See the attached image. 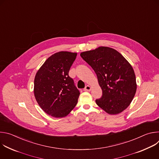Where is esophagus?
Returning <instances> with one entry per match:
<instances>
[{
  "label": "esophagus",
  "instance_id": "esophagus-1",
  "mask_svg": "<svg viewBox=\"0 0 159 159\" xmlns=\"http://www.w3.org/2000/svg\"><path fill=\"white\" fill-rule=\"evenodd\" d=\"M84 90H85V91H90V90H91V87L89 86V85H87V86L84 88Z\"/></svg>",
  "mask_w": 159,
  "mask_h": 159
}]
</instances>
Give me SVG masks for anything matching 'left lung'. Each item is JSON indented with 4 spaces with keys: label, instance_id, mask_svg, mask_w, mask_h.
Wrapping results in <instances>:
<instances>
[{
    "label": "left lung",
    "instance_id": "1",
    "mask_svg": "<svg viewBox=\"0 0 159 159\" xmlns=\"http://www.w3.org/2000/svg\"><path fill=\"white\" fill-rule=\"evenodd\" d=\"M80 56L96 72L102 90L96 104L109 115H117L126 109L137 87L130 63L118 51L106 47L82 52Z\"/></svg>",
    "mask_w": 159,
    "mask_h": 159
}]
</instances>
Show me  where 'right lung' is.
Returning a JSON list of instances; mask_svg holds the SVG:
<instances>
[{
    "mask_svg": "<svg viewBox=\"0 0 159 159\" xmlns=\"http://www.w3.org/2000/svg\"><path fill=\"white\" fill-rule=\"evenodd\" d=\"M77 53L59 52L50 56L36 74L34 94L40 107L55 118L66 116L80 95L69 70Z\"/></svg>",
    "mask_w": 159,
    "mask_h": 159,
    "instance_id": "1",
    "label": "right lung"
}]
</instances>
